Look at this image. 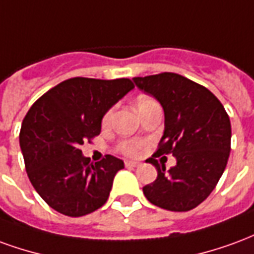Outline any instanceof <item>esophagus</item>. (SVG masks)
<instances>
[{
  "instance_id": "34e87169",
  "label": "esophagus",
  "mask_w": 254,
  "mask_h": 254,
  "mask_svg": "<svg viewBox=\"0 0 254 254\" xmlns=\"http://www.w3.org/2000/svg\"><path fill=\"white\" fill-rule=\"evenodd\" d=\"M125 166L127 167H137V162H132V160H125Z\"/></svg>"
}]
</instances>
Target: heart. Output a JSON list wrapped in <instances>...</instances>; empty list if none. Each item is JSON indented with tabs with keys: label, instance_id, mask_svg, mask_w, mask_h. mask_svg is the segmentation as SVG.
<instances>
[{
	"label": "heart",
	"instance_id": "b5f03b06",
	"mask_svg": "<svg viewBox=\"0 0 254 254\" xmlns=\"http://www.w3.org/2000/svg\"><path fill=\"white\" fill-rule=\"evenodd\" d=\"M156 103V100L152 99V98H149V96H145V95H141V96H138L137 99H136V107H137V111L140 113L141 110H144L145 107H148V106L154 105ZM113 111L114 109L110 107L109 110L105 111V114L102 117V127H109L111 124V120H113ZM144 147V141L143 140H138V138H125V140H120L118 143H117V151L118 152H121L124 155H127V156H136L138 155V152L143 149Z\"/></svg>",
	"mask_w": 254,
	"mask_h": 254
}]
</instances>
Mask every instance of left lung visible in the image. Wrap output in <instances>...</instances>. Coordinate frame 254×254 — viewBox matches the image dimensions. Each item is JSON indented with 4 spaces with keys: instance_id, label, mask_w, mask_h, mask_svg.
I'll return each instance as SVG.
<instances>
[{
    "instance_id": "left-lung-1",
    "label": "left lung",
    "mask_w": 254,
    "mask_h": 254,
    "mask_svg": "<svg viewBox=\"0 0 254 254\" xmlns=\"http://www.w3.org/2000/svg\"><path fill=\"white\" fill-rule=\"evenodd\" d=\"M133 81L165 111V133L147 159L158 177L143 188L144 196L167 211H190L211 194L226 169L231 149L229 114L209 89L181 74L165 72ZM169 153L177 165L167 172L154 156Z\"/></svg>"
}]
</instances>
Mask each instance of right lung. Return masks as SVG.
Segmentation results:
<instances>
[{
  "instance_id": "obj_1",
  "label": "right lung",
  "mask_w": 254,
  "mask_h": 254,
  "mask_svg": "<svg viewBox=\"0 0 254 254\" xmlns=\"http://www.w3.org/2000/svg\"><path fill=\"white\" fill-rule=\"evenodd\" d=\"M133 87L130 78H67L31 106L20 130L25 170L38 194L57 212L77 218L107 201L124 162L106 155L89 163L80 147L99 134L105 111Z\"/></svg>"
}]
</instances>
